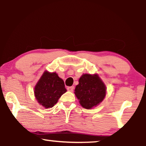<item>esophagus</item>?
Segmentation results:
<instances>
[{
  "mask_svg": "<svg viewBox=\"0 0 146 146\" xmlns=\"http://www.w3.org/2000/svg\"><path fill=\"white\" fill-rule=\"evenodd\" d=\"M67 90H68V91H71V92H72V91H73V90H74V86H71V87H68Z\"/></svg>",
  "mask_w": 146,
  "mask_h": 146,
  "instance_id": "34e87169",
  "label": "esophagus"
}]
</instances>
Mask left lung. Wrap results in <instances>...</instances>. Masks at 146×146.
I'll return each instance as SVG.
<instances>
[{
    "instance_id": "8db88e82",
    "label": "left lung",
    "mask_w": 146,
    "mask_h": 146,
    "mask_svg": "<svg viewBox=\"0 0 146 146\" xmlns=\"http://www.w3.org/2000/svg\"><path fill=\"white\" fill-rule=\"evenodd\" d=\"M76 85L75 94L84 108L98 106L105 98L106 87L97 74H83Z\"/></svg>"
}]
</instances>
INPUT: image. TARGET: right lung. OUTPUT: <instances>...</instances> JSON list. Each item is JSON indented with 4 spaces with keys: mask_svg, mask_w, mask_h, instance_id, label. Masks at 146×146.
<instances>
[{
    "mask_svg": "<svg viewBox=\"0 0 146 146\" xmlns=\"http://www.w3.org/2000/svg\"><path fill=\"white\" fill-rule=\"evenodd\" d=\"M34 93L39 104L46 109L51 108L67 90L64 80L57 73L45 71L35 87Z\"/></svg>",
    "mask_w": 146,
    "mask_h": 146,
    "instance_id": "obj_1",
    "label": "right lung"
}]
</instances>
